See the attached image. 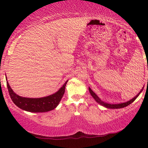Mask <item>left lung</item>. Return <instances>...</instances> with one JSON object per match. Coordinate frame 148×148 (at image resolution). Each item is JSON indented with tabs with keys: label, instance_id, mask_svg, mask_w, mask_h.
Returning <instances> with one entry per match:
<instances>
[{
	"label": "left lung",
	"instance_id": "1",
	"mask_svg": "<svg viewBox=\"0 0 148 148\" xmlns=\"http://www.w3.org/2000/svg\"><path fill=\"white\" fill-rule=\"evenodd\" d=\"M144 89V87L142 89L141 91L139 92V93L138 94L136 97H134L133 99H132L131 100H130V101H127L126 102H123V103H120V104H108V103H106V102H104L103 101H102L101 99H99V97L97 96V95L95 93V92L92 91L91 89L89 87V92L91 93V96L93 97V99L96 101L97 102H98L99 104H100L102 106H103L104 107L107 108H112V109H118V108H124V107H126L127 106H129V104H131V103H132L136 99V98L138 97L139 96V95L140 94V92H141L142 91H143Z\"/></svg>",
	"mask_w": 148,
	"mask_h": 148
}]
</instances>
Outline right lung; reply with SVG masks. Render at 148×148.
I'll use <instances>...</instances> for the list:
<instances>
[{"label":"right lung","instance_id":"add662e5","mask_svg":"<svg viewBox=\"0 0 148 148\" xmlns=\"http://www.w3.org/2000/svg\"><path fill=\"white\" fill-rule=\"evenodd\" d=\"M6 78L7 80V77ZM67 82L68 80L59 89V91L55 92L54 94L47 97L37 99L25 98V97H20L13 91L8 82H6V84L10 98L17 107L27 112L36 113V112H46L51 111L58 106L64 93L65 86H66Z\"/></svg>","mask_w":148,"mask_h":148}]
</instances>
